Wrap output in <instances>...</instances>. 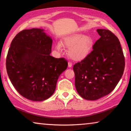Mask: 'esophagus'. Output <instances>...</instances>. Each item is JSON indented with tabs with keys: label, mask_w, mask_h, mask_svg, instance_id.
<instances>
[{
	"label": "esophagus",
	"mask_w": 131,
	"mask_h": 131,
	"mask_svg": "<svg viewBox=\"0 0 131 131\" xmlns=\"http://www.w3.org/2000/svg\"><path fill=\"white\" fill-rule=\"evenodd\" d=\"M68 66H69V68H71L72 66V63L71 62H68Z\"/></svg>",
	"instance_id": "1"
}]
</instances>
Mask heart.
Listing matches in <instances>:
<instances>
[{
    "label": "heart",
    "mask_w": 131,
    "mask_h": 131,
    "mask_svg": "<svg viewBox=\"0 0 131 131\" xmlns=\"http://www.w3.org/2000/svg\"><path fill=\"white\" fill-rule=\"evenodd\" d=\"M64 46L69 48L68 55L70 58L75 61H81L84 59L89 53L93 45L91 37L84 36L82 34H76L66 37L63 41ZM63 45L61 43L56 45L58 51L62 50Z\"/></svg>",
    "instance_id": "b5f03b06"
}]
</instances>
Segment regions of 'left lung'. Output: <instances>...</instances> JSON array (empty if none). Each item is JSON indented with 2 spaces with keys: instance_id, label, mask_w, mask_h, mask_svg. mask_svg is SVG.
Wrapping results in <instances>:
<instances>
[{
  "instance_id": "obj_1",
  "label": "left lung",
  "mask_w": 131,
  "mask_h": 131,
  "mask_svg": "<svg viewBox=\"0 0 131 131\" xmlns=\"http://www.w3.org/2000/svg\"><path fill=\"white\" fill-rule=\"evenodd\" d=\"M100 36L93 51L74 64L75 86L78 93L88 100H96L110 93L123 74L125 57L119 39L105 29H97Z\"/></svg>"
}]
</instances>
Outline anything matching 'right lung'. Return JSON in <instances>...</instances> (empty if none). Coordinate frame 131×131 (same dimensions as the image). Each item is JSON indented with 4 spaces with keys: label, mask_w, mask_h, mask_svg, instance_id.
<instances>
[{
    "label": "right lung",
    "mask_w": 131,
    "mask_h": 131,
    "mask_svg": "<svg viewBox=\"0 0 131 131\" xmlns=\"http://www.w3.org/2000/svg\"><path fill=\"white\" fill-rule=\"evenodd\" d=\"M52 39L40 28L24 30L12 40L6 57V69L19 94L41 101L55 92L58 78L68 67L63 58L50 55Z\"/></svg>",
    "instance_id": "obj_1"
}]
</instances>
